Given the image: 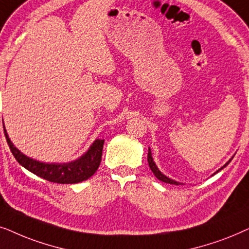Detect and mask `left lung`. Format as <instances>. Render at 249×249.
<instances>
[{"label": "left lung", "mask_w": 249, "mask_h": 249, "mask_svg": "<svg viewBox=\"0 0 249 249\" xmlns=\"http://www.w3.org/2000/svg\"><path fill=\"white\" fill-rule=\"evenodd\" d=\"M231 161V159L230 160L228 161L227 164L224 165L223 167H225L227 166V165L230 163ZM148 163H149V167H150V170L152 171V173L155 174V177L158 178V180H160V181H163V182H165V183H170V184H178V182H175V181H173V180H171V178H168L167 177H165V175L161 173L160 171L158 170L157 168V166H156V164H155V161H154V159H152V157H151V151H150V149H149V151H148ZM222 167V168H223ZM221 168V170H222Z\"/></svg>", "instance_id": "obj_1"}]
</instances>
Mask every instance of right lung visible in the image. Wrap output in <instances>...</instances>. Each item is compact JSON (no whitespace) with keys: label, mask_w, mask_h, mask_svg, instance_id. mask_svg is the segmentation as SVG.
I'll return each mask as SVG.
<instances>
[{"label":"right lung","mask_w":249,"mask_h":249,"mask_svg":"<svg viewBox=\"0 0 249 249\" xmlns=\"http://www.w3.org/2000/svg\"><path fill=\"white\" fill-rule=\"evenodd\" d=\"M4 134L10 150L15 156L17 161L21 166H24L26 170L36 174L39 178H44L46 181L53 182V183H78V182L88 180L89 178H91L97 172L99 165L101 163L105 140H95L84 156H82L77 160L71 161V163L46 164L21 154L10 141L5 130Z\"/></svg>","instance_id":"add662e5"}]
</instances>
